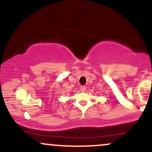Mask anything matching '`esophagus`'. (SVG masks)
<instances>
[{
    "label": "esophagus",
    "mask_w": 152,
    "mask_h": 152,
    "mask_svg": "<svg viewBox=\"0 0 152 152\" xmlns=\"http://www.w3.org/2000/svg\"><path fill=\"white\" fill-rule=\"evenodd\" d=\"M86 86H81V88H80V90H81L82 92H84L85 91H86Z\"/></svg>",
    "instance_id": "obj_1"
}]
</instances>
